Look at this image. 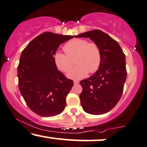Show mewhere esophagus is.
<instances>
[{
	"label": "esophagus",
	"instance_id": "34e87169",
	"mask_svg": "<svg viewBox=\"0 0 147 147\" xmlns=\"http://www.w3.org/2000/svg\"><path fill=\"white\" fill-rule=\"evenodd\" d=\"M74 84H78V83H79V81H78V80H75L74 81Z\"/></svg>",
	"mask_w": 147,
	"mask_h": 147
}]
</instances>
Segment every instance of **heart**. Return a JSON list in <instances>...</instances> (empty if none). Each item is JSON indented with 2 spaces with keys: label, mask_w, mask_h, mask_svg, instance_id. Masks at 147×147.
<instances>
[{
  "label": "heart",
  "mask_w": 147,
  "mask_h": 147,
  "mask_svg": "<svg viewBox=\"0 0 147 147\" xmlns=\"http://www.w3.org/2000/svg\"><path fill=\"white\" fill-rule=\"evenodd\" d=\"M66 54L56 52L53 60L58 69L67 73L74 65V59L78 65L69 73L68 76L79 79L89 73H94L99 69L102 62V54L96 43L84 39H74L63 47Z\"/></svg>",
  "instance_id": "obj_1"
}]
</instances>
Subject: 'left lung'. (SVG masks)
Returning <instances> with one entry per match:
<instances>
[{
	"mask_svg": "<svg viewBox=\"0 0 147 147\" xmlns=\"http://www.w3.org/2000/svg\"><path fill=\"white\" fill-rule=\"evenodd\" d=\"M89 38L99 46L102 62L94 75L81 80L80 94L83 110L93 115L107 113L113 109L123 93L127 78L125 55L116 40L101 30L89 31L75 36Z\"/></svg>",
	"mask_w": 147,
	"mask_h": 147,
	"instance_id": "obj_1",
	"label": "left lung"
}]
</instances>
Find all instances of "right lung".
Listing matches in <instances>:
<instances>
[{
  "instance_id": "obj_1",
  "label": "right lung",
  "mask_w": 147,
  "mask_h": 147,
  "mask_svg": "<svg viewBox=\"0 0 147 147\" xmlns=\"http://www.w3.org/2000/svg\"><path fill=\"white\" fill-rule=\"evenodd\" d=\"M73 38L45 32L22 51L18 66V88L28 107L37 115L55 116L66 107V97L74 82L58 70L53 56L60 44Z\"/></svg>"
}]
</instances>
